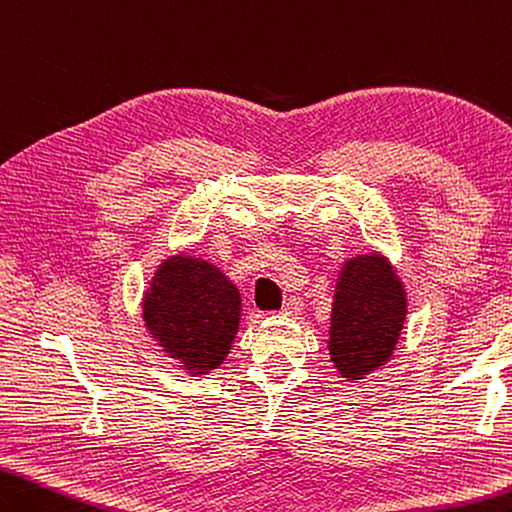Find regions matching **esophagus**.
I'll list each match as a JSON object with an SVG mask.
<instances>
[{
    "mask_svg": "<svg viewBox=\"0 0 512 512\" xmlns=\"http://www.w3.org/2000/svg\"><path fill=\"white\" fill-rule=\"evenodd\" d=\"M302 300L300 298H289V302L282 306L280 309V313H285V315H295V313H300L302 311Z\"/></svg>",
    "mask_w": 512,
    "mask_h": 512,
    "instance_id": "esophagus-1",
    "label": "esophagus"
}]
</instances>
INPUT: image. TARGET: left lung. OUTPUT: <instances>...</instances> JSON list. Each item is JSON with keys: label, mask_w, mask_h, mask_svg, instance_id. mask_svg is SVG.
Listing matches in <instances>:
<instances>
[{"label": "left lung", "mask_w": 512, "mask_h": 512, "mask_svg": "<svg viewBox=\"0 0 512 512\" xmlns=\"http://www.w3.org/2000/svg\"><path fill=\"white\" fill-rule=\"evenodd\" d=\"M405 293L379 254L348 260L337 282L328 350L348 379L383 366L392 357L405 320Z\"/></svg>", "instance_id": "left-lung-1"}]
</instances>
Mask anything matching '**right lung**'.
<instances>
[{
	"label": "right lung",
	"mask_w": 512,
	"mask_h": 512,
	"mask_svg": "<svg viewBox=\"0 0 512 512\" xmlns=\"http://www.w3.org/2000/svg\"><path fill=\"white\" fill-rule=\"evenodd\" d=\"M241 295L230 280L203 260H166L144 298V320L166 352L188 370L223 363L236 335Z\"/></svg>",
	"instance_id": "1"
}]
</instances>
